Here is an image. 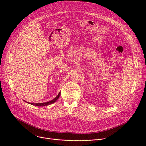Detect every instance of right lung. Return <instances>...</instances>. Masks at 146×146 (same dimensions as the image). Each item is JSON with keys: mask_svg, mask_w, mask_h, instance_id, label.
Listing matches in <instances>:
<instances>
[{"mask_svg": "<svg viewBox=\"0 0 146 146\" xmlns=\"http://www.w3.org/2000/svg\"><path fill=\"white\" fill-rule=\"evenodd\" d=\"M60 92L59 93V94L58 95V96L54 98L53 100H51V101H49V102H46V103H29V104H31V105H35V106H47V105H51V104L54 103L55 102H56L57 100V99L59 98V97L60 96ZM28 103V102H27Z\"/></svg>", "mask_w": 146, "mask_h": 146, "instance_id": "obj_1", "label": "right lung"}]
</instances>
